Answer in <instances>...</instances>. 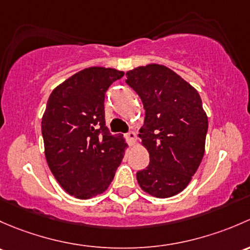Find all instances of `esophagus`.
I'll return each instance as SVG.
<instances>
[{
	"label": "esophagus",
	"mask_w": 250,
	"mask_h": 250,
	"mask_svg": "<svg viewBox=\"0 0 250 250\" xmlns=\"http://www.w3.org/2000/svg\"><path fill=\"white\" fill-rule=\"evenodd\" d=\"M126 138H127L128 144H130V146H133V144L136 143V138L137 137H136V133L131 131V132H128L127 135H126Z\"/></svg>",
	"instance_id": "obj_1"
}]
</instances>
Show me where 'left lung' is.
Segmentation results:
<instances>
[{
	"label": "left lung",
	"instance_id": "8db88e82",
	"mask_svg": "<svg viewBox=\"0 0 250 250\" xmlns=\"http://www.w3.org/2000/svg\"><path fill=\"white\" fill-rule=\"evenodd\" d=\"M126 78L146 110L138 136L150 161L137 172L138 184L151 196H174L188 187L205 154L208 118L201 97L164 65L140 66Z\"/></svg>",
	"mask_w": 250,
	"mask_h": 250
}]
</instances>
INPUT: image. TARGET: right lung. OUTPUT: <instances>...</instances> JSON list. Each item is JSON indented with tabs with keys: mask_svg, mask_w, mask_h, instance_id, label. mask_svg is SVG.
<instances>
[{
	"mask_svg": "<svg viewBox=\"0 0 250 250\" xmlns=\"http://www.w3.org/2000/svg\"><path fill=\"white\" fill-rule=\"evenodd\" d=\"M124 76L114 68L82 69L53 90L42 118L44 154L62 189L87 200L106 191L124 158L123 136L104 122V94Z\"/></svg>",
	"mask_w": 250,
	"mask_h": 250,
	"instance_id": "right-lung-1",
	"label": "right lung"
}]
</instances>
